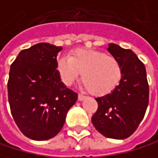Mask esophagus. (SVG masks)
Listing matches in <instances>:
<instances>
[{
  "label": "esophagus",
  "instance_id": "obj_1",
  "mask_svg": "<svg viewBox=\"0 0 158 158\" xmlns=\"http://www.w3.org/2000/svg\"><path fill=\"white\" fill-rule=\"evenodd\" d=\"M86 98H87V96H86V95H84V94H80L79 95H78V99H79L80 101H82V100H84V99H85Z\"/></svg>",
  "mask_w": 158,
  "mask_h": 158
}]
</instances>
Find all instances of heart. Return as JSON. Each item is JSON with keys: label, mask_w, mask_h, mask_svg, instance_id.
I'll return each mask as SVG.
<instances>
[{"label": "heart", "mask_w": 158, "mask_h": 158, "mask_svg": "<svg viewBox=\"0 0 158 158\" xmlns=\"http://www.w3.org/2000/svg\"><path fill=\"white\" fill-rule=\"evenodd\" d=\"M56 69L65 86H71L82 73V82L95 95L111 93L120 84L123 76L122 65L115 57L91 49H77L70 58H60Z\"/></svg>", "instance_id": "1"}]
</instances>
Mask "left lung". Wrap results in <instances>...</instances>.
<instances>
[{"label":"left lung","mask_w":158,"mask_h":158,"mask_svg":"<svg viewBox=\"0 0 158 158\" xmlns=\"http://www.w3.org/2000/svg\"><path fill=\"white\" fill-rule=\"evenodd\" d=\"M107 50L120 62L123 76L120 84L110 94L95 98L98 108L92 123L103 136L125 139L137 129L149 104L146 69L129 49L110 43Z\"/></svg>","instance_id":"8db88e82"}]
</instances>
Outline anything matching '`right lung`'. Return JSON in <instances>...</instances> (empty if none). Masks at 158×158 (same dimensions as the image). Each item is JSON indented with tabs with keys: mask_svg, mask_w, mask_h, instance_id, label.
<instances>
[{
	"mask_svg": "<svg viewBox=\"0 0 158 158\" xmlns=\"http://www.w3.org/2000/svg\"><path fill=\"white\" fill-rule=\"evenodd\" d=\"M62 49L50 43H37L22 50L10 65V111L22 133L33 140L55 137L78 98L60 81L56 69L57 55Z\"/></svg>",
	"mask_w": 158,
	"mask_h": 158,
	"instance_id": "right-lung-1",
	"label": "right lung"
}]
</instances>
